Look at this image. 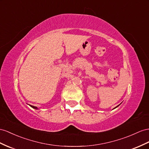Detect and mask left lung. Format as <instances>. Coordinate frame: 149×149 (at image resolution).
I'll return each instance as SVG.
<instances>
[{
    "label": "left lung",
    "instance_id": "1",
    "mask_svg": "<svg viewBox=\"0 0 149 149\" xmlns=\"http://www.w3.org/2000/svg\"><path fill=\"white\" fill-rule=\"evenodd\" d=\"M118 106H119V105H118ZM118 106H116V108H117V107H118Z\"/></svg>",
    "mask_w": 149,
    "mask_h": 149
}]
</instances>
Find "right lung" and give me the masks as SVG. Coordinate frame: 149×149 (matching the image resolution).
<instances>
[{"instance_id": "right-lung-1", "label": "right lung", "mask_w": 149, "mask_h": 149, "mask_svg": "<svg viewBox=\"0 0 149 149\" xmlns=\"http://www.w3.org/2000/svg\"><path fill=\"white\" fill-rule=\"evenodd\" d=\"M31 107H32V108H34V109H38L37 107H36V106H31Z\"/></svg>"}]
</instances>
